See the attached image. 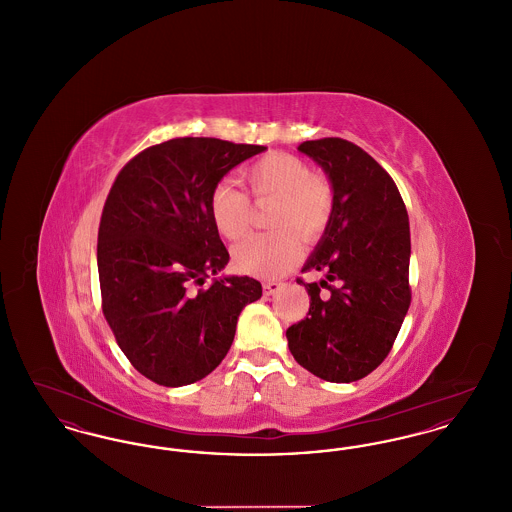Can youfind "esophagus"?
<instances>
[{"label": "esophagus", "instance_id": "34e87169", "mask_svg": "<svg viewBox=\"0 0 512 512\" xmlns=\"http://www.w3.org/2000/svg\"><path fill=\"white\" fill-rule=\"evenodd\" d=\"M282 286H284V284H280V282H265V284H263V290H265V295H274V293H278L282 290Z\"/></svg>", "mask_w": 512, "mask_h": 512}]
</instances>
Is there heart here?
Segmentation results:
<instances>
[{
	"label": "heart",
	"mask_w": 512,
	"mask_h": 512,
	"mask_svg": "<svg viewBox=\"0 0 512 512\" xmlns=\"http://www.w3.org/2000/svg\"><path fill=\"white\" fill-rule=\"evenodd\" d=\"M245 180L257 203H274L272 234L249 236L234 247V263L245 274L272 278L293 267L301 257L303 240H315L332 217L334 192L330 182L313 174L290 153H268L245 171ZM211 219L228 240H240L249 230L251 201L232 182L222 180L211 192Z\"/></svg>",
	"instance_id": "heart-1"
}]
</instances>
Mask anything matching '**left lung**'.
<instances>
[{"label":"left lung","instance_id":"8db88e82","mask_svg":"<svg viewBox=\"0 0 512 512\" xmlns=\"http://www.w3.org/2000/svg\"><path fill=\"white\" fill-rule=\"evenodd\" d=\"M297 149L328 176L334 207L303 265L324 278L297 280L311 307L286 338L303 368L326 382L349 384L388 357L409 311V215L390 174L361 147L324 138Z\"/></svg>","mask_w":512,"mask_h":512}]
</instances>
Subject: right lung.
I'll use <instances>...</instances> for the list:
<instances>
[{
    "instance_id": "1",
    "label": "right lung",
    "mask_w": 512,
    "mask_h": 512,
    "mask_svg": "<svg viewBox=\"0 0 512 512\" xmlns=\"http://www.w3.org/2000/svg\"><path fill=\"white\" fill-rule=\"evenodd\" d=\"M267 147L174 138L119 172L98 234L103 315L132 366L167 388L194 384L226 357L238 317L263 295L249 276H209L228 265L211 219L220 180Z\"/></svg>"
}]
</instances>
